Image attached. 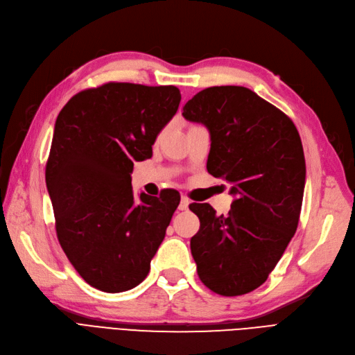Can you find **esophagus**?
<instances>
[{"label": "esophagus", "instance_id": "1", "mask_svg": "<svg viewBox=\"0 0 355 355\" xmlns=\"http://www.w3.org/2000/svg\"><path fill=\"white\" fill-rule=\"evenodd\" d=\"M188 206H189V200H188V197L182 196V197H180V203H179V210H187V209H188Z\"/></svg>", "mask_w": 355, "mask_h": 355}]
</instances>
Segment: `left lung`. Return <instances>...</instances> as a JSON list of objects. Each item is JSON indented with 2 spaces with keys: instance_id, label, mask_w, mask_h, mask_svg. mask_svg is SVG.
Masks as SVG:
<instances>
[{
  "instance_id": "8db88e82",
  "label": "left lung",
  "mask_w": 355,
  "mask_h": 355,
  "mask_svg": "<svg viewBox=\"0 0 355 355\" xmlns=\"http://www.w3.org/2000/svg\"><path fill=\"white\" fill-rule=\"evenodd\" d=\"M182 114L207 128V171L228 182L234 196L227 215L207 203L189 205L200 219L191 239L198 277L216 294L251 293L266 282L299 224L306 179L299 131L243 86L200 91Z\"/></svg>"
}]
</instances>
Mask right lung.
Segmentation results:
<instances>
[{"mask_svg": "<svg viewBox=\"0 0 355 355\" xmlns=\"http://www.w3.org/2000/svg\"><path fill=\"white\" fill-rule=\"evenodd\" d=\"M180 103L176 86L109 82L76 94L55 122L46 164L56 236L78 273L104 293L137 286L180 201L132 196L136 161L152 157Z\"/></svg>", "mask_w": 355, "mask_h": 355, "instance_id": "right-lung-1", "label": "right lung"}]
</instances>
